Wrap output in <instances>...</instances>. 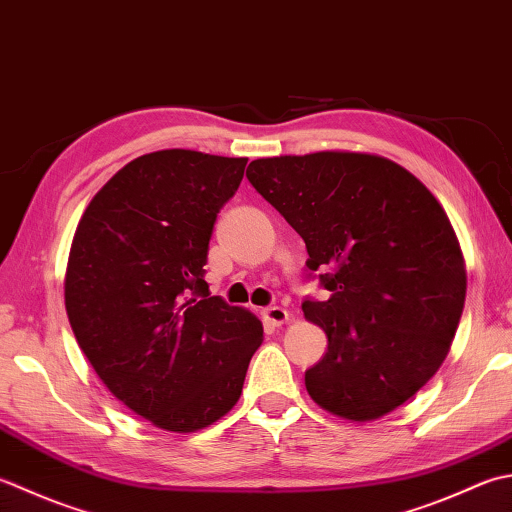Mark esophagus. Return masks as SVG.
I'll use <instances>...</instances> for the list:
<instances>
[{"label": "esophagus", "mask_w": 512, "mask_h": 512, "mask_svg": "<svg viewBox=\"0 0 512 512\" xmlns=\"http://www.w3.org/2000/svg\"><path fill=\"white\" fill-rule=\"evenodd\" d=\"M262 317L270 326H282L288 322V310L282 306H268L262 310Z\"/></svg>", "instance_id": "1"}]
</instances>
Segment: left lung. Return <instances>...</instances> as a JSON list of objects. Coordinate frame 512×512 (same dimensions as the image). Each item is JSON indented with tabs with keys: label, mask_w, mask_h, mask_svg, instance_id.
Wrapping results in <instances>:
<instances>
[{
	"label": "left lung",
	"mask_w": 512,
	"mask_h": 512,
	"mask_svg": "<svg viewBox=\"0 0 512 512\" xmlns=\"http://www.w3.org/2000/svg\"><path fill=\"white\" fill-rule=\"evenodd\" d=\"M246 177L304 239L306 277L330 293L302 304L328 335L308 395L355 422L402 406L442 366L464 310V257L444 208L377 155L266 157Z\"/></svg>",
	"instance_id": "left-lung-1"
}]
</instances>
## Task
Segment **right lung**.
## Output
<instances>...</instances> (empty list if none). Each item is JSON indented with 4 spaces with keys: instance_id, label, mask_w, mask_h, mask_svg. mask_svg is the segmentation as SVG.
Returning a JSON list of instances; mask_svg holds the SVG:
<instances>
[{
    "instance_id": "1",
    "label": "right lung",
    "mask_w": 512,
    "mask_h": 512,
    "mask_svg": "<svg viewBox=\"0 0 512 512\" xmlns=\"http://www.w3.org/2000/svg\"><path fill=\"white\" fill-rule=\"evenodd\" d=\"M246 162L182 148L137 157L93 197L70 246L79 348L110 393L173 433L224 417L262 344V322L204 282L217 213Z\"/></svg>"
}]
</instances>
